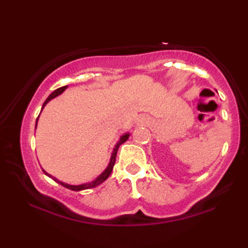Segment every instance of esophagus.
<instances>
[{"instance_id":"34e87169","label":"esophagus","mask_w":248,"mask_h":248,"mask_svg":"<svg viewBox=\"0 0 248 248\" xmlns=\"http://www.w3.org/2000/svg\"><path fill=\"white\" fill-rule=\"evenodd\" d=\"M140 121H141V123H144V121H145V120H144L143 118H141V120H140Z\"/></svg>"}]
</instances>
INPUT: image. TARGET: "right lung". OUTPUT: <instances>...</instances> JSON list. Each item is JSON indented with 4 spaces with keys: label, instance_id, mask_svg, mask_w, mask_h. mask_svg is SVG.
Masks as SVG:
<instances>
[{
    "label": "right lung",
    "instance_id": "right-lung-1",
    "mask_svg": "<svg viewBox=\"0 0 248 248\" xmlns=\"http://www.w3.org/2000/svg\"><path fill=\"white\" fill-rule=\"evenodd\" d=\"M66 87H68V86H62V87H60V89H58V90L54 91L53 93L50 94L49 97H48L47 99H46V102L44 103L43 108H41V110H43L44 107L46 106V105H47L48 102H50V100H51L52 98L57 97L58 95H60V94L62 93V92H63V91L66 89ZM38 118H39V116H38ZM38 118H37V121H36V127H37V123H38ZM128 138H129V134H128V133L124 134V136H123V137L120 138V140L118 141V143L116 144L114 151H112V155H111V158H110V163H109L108 167H107L106 170H105V171H104V173H103L102 175H99V177H97V178H96V179L94 180V182L89 183V184L78 185V186H72V185H68V184H64V183H62V182H59V180H58L57 178L52 177L51 175H49L48 173H46V171L44 170L45 174L48 175L49 177H51V178L54 180V182H57V183H59L60 185H62V186H63V187L68 188V189H71V190H74V191H78V190H84V189H90V188H94V187L98 186V185L102 184L103 182H105V180H106V179L109 177V175L111 174L112 169H114V165H115V163H116V155H117V152H118L119 146H120L121 144H123V143H124V142L128 140Z\"/></svg>",
    "mask_w": 248,
    "mask_h": 248
}]
</instances>
